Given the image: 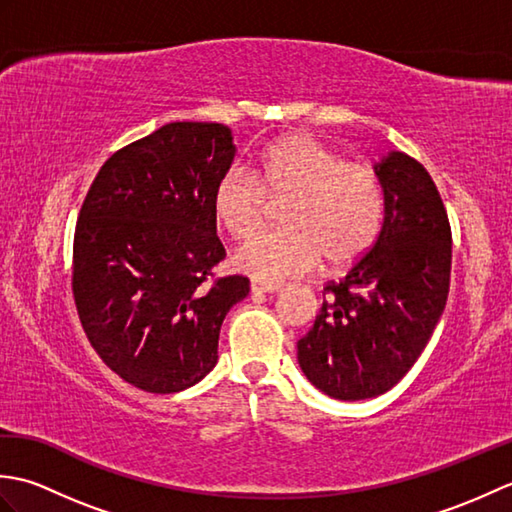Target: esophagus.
<instances>
[{
	"instance_id": "1",
	"label": "esophagus",
	"mask_w": 512,
	"mask_h": 512,
	"mask_svg": "<svg viewBox=\"0 0 512 512\" xmlns=\"http://www.w3.org/2000/svg\"><path fill=\"white\" fill-rule=\"evenodd\" d=\"M277 290L279 286H273V284H259V281H253V284H250V292H253V295H273Z\"/></svg>"
}]
</instances>
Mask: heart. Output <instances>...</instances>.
Here are the masks:
<instances>
[{
    "label": "heart",
    "instance_id": "b5f03b06",
    "mask_svg": "<svg viewBox=\"0 0 512 512\" xmlns=\"http://www.w3.org/2000/svg\"><path fill=\"white\" fill-rule=\"evenodd\" d=\"M266 198L286 200L279 231H259L233 250V266L262 284H279L319 266H345L372 246L383 220V187L372 167L343 160L308 134L270 145L255 176L231 167L213 187V211L233 237L262 224Z\"/></svg>",
    "mask_w": 512,
    "mask_h": 512
}]
</instances>
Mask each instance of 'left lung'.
<instances>
[{
    "label": "left lung",
    "mask_w": 512,
    "mask_h": 512,
    "mask_svg": "<svg viewBox=\"0 0 512 512\" xmlns=\"http://www.w3.org/2000/svg\"><path fill=\"white\" fill-rule=\"evenodd\" d=\"M383 226L341 281L323 288L312 330L297 343L310 383L336 400L385 394L427 347L451 277V226L429 171L389 151L374 162Z\"/></svg>",
    "instance_id": "1"
}]
</instances>
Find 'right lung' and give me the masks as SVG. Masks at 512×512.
Here are the masks:
<instances>
[{"label":"right lung","instance_id":"1","mask_svg":"<svg viewBox=\"0 0 512 512\" xmlns=\"http://www.w3.org/2000/svg\"><path fill=\"white\" fill-rule=\"evenodd\" d=\"M237 147L222 123H169L96 173L74 233L72 292L103 363L149 394L193 387L217 363L222 321L248 279L226 257L213 187Z\"/></svg>","mask_w":512,"mask_h":512}]
</instances>
